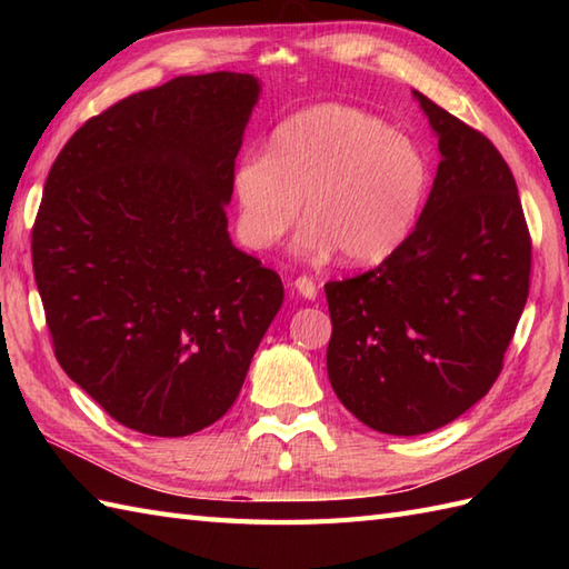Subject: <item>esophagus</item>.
Here are the masks:
<instances>
[{
  "label": "esophagus",
  "instance_id": "esophagus-1",
  "mask_svg": "<svg viewBox=\"0 0 569 569\" xmlns=\"http://www.w3.org/2000/svg\"><path fill=\"white\" fill-rule=\"evenodd\" d=\"M293 288H296L300 296L308 298V300H312V298L318 296V286L312 283V278H308V276H298L296 281H293Z\"/></svg>",
  "mask_w": 569,
  "mask_h": 569
}]
</instances>
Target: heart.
<instances>
[{"instance_id": "1", "label": "heart", "mask_w": 569, "mask_h": 569, "mask_svg": "<svg viewBox=\"0 0 569 569\" xmlns=\"http://www.w3.org/2000/svg\"><path fill=\"white\" fill-rule=\"evenodd\" d=\"M232 186L249 247L281 239L303 200L300 251L337 249L347 263L371 266L413 234L430 192V163L418 141L383 119L347 104H318L276 127L269 156H244Z\"/></svg>"}]
</instances>
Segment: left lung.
I'll list each match as a JSON object with an SVG mask.
<instances>
[{"instance_id":"1","label":"left lung","mask_w":569,"mask_h":569,"mask_svg":"<svg viewBox=\"0 0 569 569\" xmlns=\"http://www.w3.org/2000/svg\"><path fill=\"white\" fill-rule=\"evenodd\" d=\"M440 163L406 244L377 269L325 283L328 377L349 413L422 435L485 398L530 286V234L511 168L481 131L413 90Z\"/></svg>"}]
</instances>
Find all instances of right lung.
<instances>
[{"label": "right lung", "mask_w": 569, "mask_h": 569, "mask_svg": "<svg viewBox=\"0 0 569 569\" xmlns=\"http://www.w3.org/2000/svg\"><path fill=\"white\" fill-rule=\"evenodd\" d=\"M259 94L247 72L173 78L88 119L46 178L31 257L56 359L137 432L220 420L283 303L227 232Z\"/></svg>", "instance_id": "obj_1"}]
</instances>
